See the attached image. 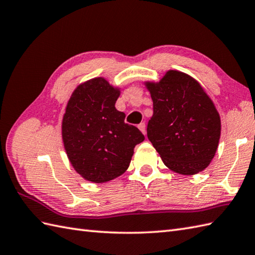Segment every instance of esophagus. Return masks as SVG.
Instances as JSON below:
<instances>
[{
    "label": "esophagus",
    "instance_id": "34e87169",
    "mask_svg": "<svg viewBox=\"0 0 255 255\" xmlns=\"http://www.w3.org/2000/svg\"><path fill=\"white\" fill-rule=\"evenodd\" d=\"M138 128L140 129V132H142L144 135L146 134V126H145V123H144V122H142V123H139V124H138Z\"/></svg>",
    "mask_w": 255,
    "mask_h": 255
}]
</instances>
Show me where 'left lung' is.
Wrapping results in <instances>:
<instances>
[{"label": "left lung", "instance_id": "left-lung-1", "mask_svg": "<svg viewBox=\"0 0 255 255\" xmlns=\"http://www.w3.org/2000/svg\"><path fill=\"white\" fill-rule=\"evenodd\" d=\"M154 113L147 136L170 170L185 175L211 163L220 138L219 113L200 83L185 73L168 71L158 83L146 82Z\"/></svg>", "mask_w": 255, "mask_h": 255}]
</instances>
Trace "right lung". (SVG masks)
I'll return each instance as SVG.
<instances>
[{
  "label": "right lung",
  "mask_w": 255,
  "mask_h": 255,
  "mask_svg": "<svg viewBox=\"0 0 255 255\" xmlns=\"http://www.w3.org/2000/svg\"><path fill=\"white\" fill-rule=\"evenodd\" d=\"M120 89L96 77L73 92L62 121V139L77 173L104 183L127 171L134 147L145 139L139 129L124 122L116 109Z\"/></svg>",
  "instance_id": "obj_1"
}]
</instances>
